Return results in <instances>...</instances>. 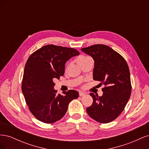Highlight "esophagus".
I'll return each instance as SVG.
<instances>
[{"mask_svg": "<svg viewBox=\"0 0 149 149\" xmlns=\"http://www.w3.org/2000/svg\"><path fill=\"white\" fill-rule=\"evenodd\" d=\"M85 93H83V92H79V96H85Z\"/></svg>", "mask_w": 149, "mask_h": 149, "instance_id": "esophagus-1", "label": "esophagus"}]
</instances>
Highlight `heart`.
<instances>
[{"label":"heart","mask_w":149,"mask_h":149,"mask_svg":"<svg viewBox=\"0 0 149 149\" xmlns=\"http://www.w3.org/2000/svg\"><path fill=\"white\" fill-rule=\"evenodd\" d=\"M89 59H91V58L89 57V56H81L78 58L77 61H78V63H82V62H84L85 61H87Z\"/></svg>","instance_id":"1"}]
</instances>
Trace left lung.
Wrapping results in <instances>:
<instances>
[{"label": "left lung", "instance_id": "obj_1", "mask_svg": "<svg viewBox=\"0 0 149 149\" xmlns=\"http://www.w3.org/2000/svg\"><path fill=\"white\" fill-rule=\"evenodd\" d=\"M81 51L94 60V80L105 85L102 96L90 93L93 102L86 111L98 123H111L122 113L131 94L128 65L123 56L105 45H94L81 48Z\"/></svg>", "mask_w": 149, "mask_h": 149}]
</instances>
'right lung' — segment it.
<instances>
[{"instance_id": "add662e5", "label": "right lung", "mask_w": 149, "mask_h": 149, "mask_svg": "<svg viewBox=\"0 0 149 149\" xmlns=\"http://www.w3.org/2000/svg\"><path fill=\"white\" fill-rule=\"evenodd\" d=\"M79 55L73 48L48 45L33 52L26 61L22 91L30 111L42 123L52 124L61 119L69 103L78 97V92L72 89L56 94L53 80L63 76L66 62Z\"/></svg>"}]
</instances>
